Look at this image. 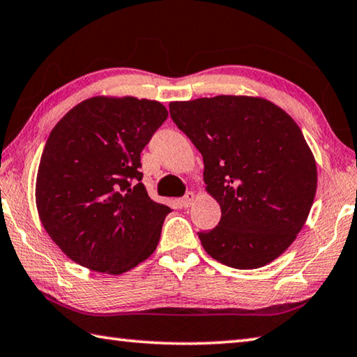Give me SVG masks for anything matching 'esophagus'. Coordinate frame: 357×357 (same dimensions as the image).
Instances as JSON below:
<instances>
[{
    "label": "esophagus",
    "instance_id": "esophagus-1",
    "mask_svg": "<svg viewBox=\"0 0 357 357\" xmlns=\"http://www.w3.org/2000/svg\"><path fill=\"white\" fill-rule=\"evenodd\" d=\"M194 200H196V194H194L192 191H190V192L185 194L183 199L180 200V204H181V206H183V208H190L194 204Z\"/></svg>",
    "mask_w": 357,
    "mask_h": 357
}]
</instances>
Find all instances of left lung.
<instances>
[{"label":"left lung","mask_w":357,"mask_h":357,"mask_svg":"<svg viewBox=\"0 0 357 357\" xmlns=\"http://www.w3.org/2000/svg\"><path fill=\"white\" fill-rule=\"evenodd\" d=\"M171 118L204 157L218 227L199 238L211 258L258 268L287 250L317 190V166L297 123L262 98L220 95L169 104Z\"/></svg>","instance_id":"1"}]
</instances>
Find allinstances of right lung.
<instances>
[{"mask_svg":"<svg viewBox=\"0 0 357 357\" xmlns=\"http://www.w3.org/2000/svg\"><path fill=\"white\" fill-rule=\"evenodd\" d=\"M166 118L157 100L95 96L51 130L37 172V210L74 262L119 275L155 252L171 208L147 196L139 153Z\"/></svg>","mask_w":357,"mask_h":357,"instance_id":"1","label":"right lung"}]
</instances>
